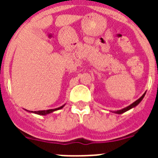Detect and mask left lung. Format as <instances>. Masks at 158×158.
<instances>
[{"mask_svg": "<svg viewBox=\"0 0 158 158\" xmlns=\"http://www.w3.org/2000/svg\"><path fill=\"white\" fill-rule=\"evenodd\" d=\"M145 94H146V93L145 94H143V96L141 97V98H139L138 99V100H136V101L135 102H133L132 104H130V106H128L127 107H125V108H123V109H121V110H115V111H113L114 113H115V114H122V113L125 112V111H127V110H130V109H132V108L135 107L136 106L139 105V102L143 100V98H144L145 96Z\"/></svg>", "mask_w": 158, "mask_h": 158, "instance_id": "left-lung-1", "label": "left lung"}]
</instances>
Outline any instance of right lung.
Wrapping results in <instances>:
<instances>
[{
    "label": "right lung",
    "instance_id": "obj_1",
    "mask_svg": "<svg viewBox=\"0 0 158 158\" xmlns=\"http://www.w3.org/2000/svg\"><path fill=\"white\" fill-rule=\"evenodd\" d=\"M64 106H60L58 108H56V109H49V110H38V111H34L33 113H35V114H38V115H48V114H50V113L53 112L55 110H60V109H61V108L64 107ZM30 111V110H29ZM32 112V111H31Z\"/></svg>",
    "mask_w": 158,
    "mask_h": 158
}]
</instances>
